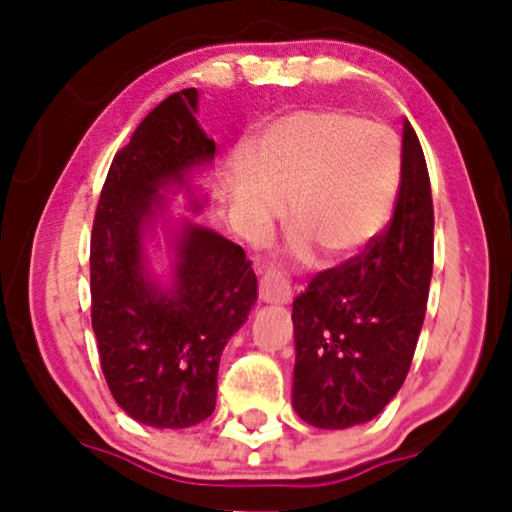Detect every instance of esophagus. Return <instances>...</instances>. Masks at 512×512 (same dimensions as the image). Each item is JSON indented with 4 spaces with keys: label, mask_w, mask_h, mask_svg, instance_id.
I'll list each match as a JSON object with an SVG mask.
<instances>
[{
    "label": "esophagus",
    "mask_w": 512,
    "mask_h": 512,
    "mask_svg": "<svg viewBox=\"0 0 512 512\" xmlns=\"http://www.w3.org/2000/svg\"><path fill=\"white\" fill-rule=\"evenodd\" d=\"M258 296H261L263 303H270V305H289L291 303L289 284H286L282 277L275 275V272H270V270L261 277V284H258Z\"/></svg>",
    "instance_id": "obj_1"
}]
</instances>
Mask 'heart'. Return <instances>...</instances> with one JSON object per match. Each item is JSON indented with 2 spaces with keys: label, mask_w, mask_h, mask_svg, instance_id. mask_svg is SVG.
<instances>
[{
  "label": "heart",
  "mask_w": 512,
  "mask_h": 512,
  "mask_svg": "<svg viewBox=\"0 0 512 512\" xmlns=\"http://www.w3.org/2000/svg\"><path fill=\"white\" fill-rule=\"evenodd\" d=\"M251 167L230 172V198L251 237H263L289 202L298 251L317 244L340 261L375 240L403 179L401 139L387 125L331 109H298L272 121L251 146Z\"/></svg>",
  "instance_id": "obj_1"
}]
</instances>
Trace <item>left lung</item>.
Segmentation results:
<instances>
[{
	"label": "left lung",
	"instance_id": "8db88e82",
	"mask_svg": "<svg viewBox=\"0 0 512 512\" xmlns=\"http://www.w3.org/2000/svg\"><path fill=\"white\" fill-rule=\"evenodd\" d=\"M433 272V200L422 144L403 123L394 219L368 251L319 272L293 300L291 403L317 429L366 424L403 387Z\"/></svg>",
	"mask_w": 512,
	"mask_h": 512
}]
</instances>
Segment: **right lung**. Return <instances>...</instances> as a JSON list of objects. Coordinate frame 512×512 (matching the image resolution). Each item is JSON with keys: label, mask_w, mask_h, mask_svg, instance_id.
<instances>
[{"label": "right lung", "mask_w": 512, "mask_h": 512, "mask_svg": "<svg viewBox=\"0 0 512 512\" xmlns=\"http://www.w3.org/2000/svg\"><path fill=\"white\" fill-rule=\"evenodd\" d=\"M198 90L158 104L114 156L90 235V300L104 380L128 417L153 429H188L214 412L223 347L258 300L240 244L170 209L207 198L193 179L214 163L200 128ZM165 250L166 268H152Z\"/></svg>", "instance_id": "obj_1"}]
</instances>
